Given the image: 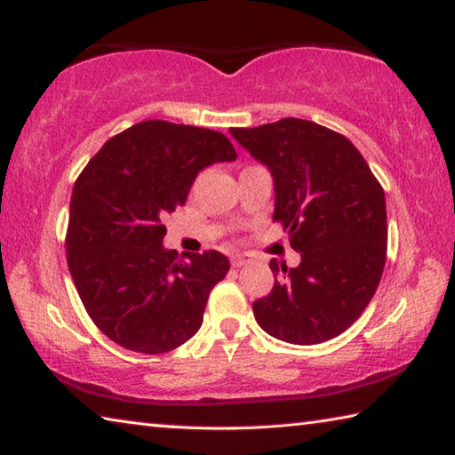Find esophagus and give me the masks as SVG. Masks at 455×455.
Here are the masks:
<instances>
[{"label": "esophagus", "instance_id": "esophagus-1", "mask_svg": "<svg viewBox=\"0 0 455 455\" xmlns=\"http://www.w3.org/2000/svg\"><path fill=\"white\" fill-rule=\"evenodd\" d=\"M249 263H252V255H249V252H235V255L230 257V265H233L235 268L244 267Z\"/></svg>", "mask_w": 455, "mask_h": 455}]
</instances>
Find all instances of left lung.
Instances as JSON below:
<instances>
[{"mask_svg":"<svg viewBox=\"0 0 455 455\" xmlns=\"http://www.w3.org/2000/svg\"><path fill=\"white\" fill-rule=\"evenodd\" d=\"M275 180V214L301 252L287 268L271 260L273 291L252 303L263 331L315 345L341 335L371 301L387 257V212L379 180L343 134L283 118L230 128Z\"/></svg>","mask_w":455,"mask_h":455,"instance_id":"1","label":"left lung"}]
</instances>
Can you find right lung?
<instances>
[{
    "label": "right lung",
    "instance_id": "1",
    "mask_svg": "<svg viewBox=\"0 0 455 455\" xmlns=\"http://www.w3.org/2000/svg\"><path fill=\"white\" fill-rule=\"evenodd\" d=\"M236 158L209 128L146 120L108 140L74 184L68 267L102 333L130 351L166 353L203 325L214 284L228 273L219 251L179 259L163 220L187 203L196 174Z\"/></svg>",
    "mask_w": 455,
    "mask_h": 455
}]
</instances>
